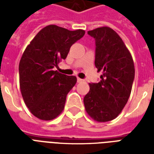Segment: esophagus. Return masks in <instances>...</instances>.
Here are the masks:
<instances>
[{
	"label": "esophagus",
	"instance_id": "1",
	"mask_svg": "<svg viewBox=\"0 0 154 154\" xmlns=\"http://www.w3.org/2000/svg\"><path fill=\"white\" fill-rule=\"evenodd\" d=\"M84 82L83 79H81L79 77H77V82Z\"/></svg>",
	"mask_w": 154,
	"mask_h": 154
}]
</instances>
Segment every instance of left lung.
<instances>
[{"mask_svg": "<svg viewBox=\"0 0 154 154\" xmlns=\"http://www.w3.org/2000/svg\"><path fill=\"white\" fill-rule=\"evenodd\" d=\"M87 34L96 40L95 66L103 73L98 83H89L84 106L94 120L107 122L119 116L129 100L134 79V61L122 38L110 27Z\"/></svg>", "mask_w": 154, "mask_h": 154, "instance_id": "8db88e82", "label": "left lung"}]
</instances>
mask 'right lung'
Instances as JSON below:
<instances>
[{
	"label": "right lung",
	"instance_id": "obj_1",
	"mask_svg": "<svg viewBox=\"0 0 154 154\" xmlns=\"http://www.w3.org/2000/svg\"><path fill=\"white\" fill-rule=\"evenodd\" d=\"M85 31H71L55 25L42 29L25 48L19 64L20 87L26 106L42 120L55 119L63 110L67 93L77 77L54 71L71 46Z\"/></svg>",
	"mask_w": 154,
	"mask_h": 154
}]
</instances>
